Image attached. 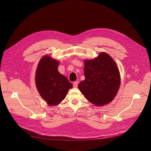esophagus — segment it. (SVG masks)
Returning a JSON list of instances; mask_svg holds the SVG:
<instances>
[{
    "label": "esophagus",
    "mask_w": 151,
    "mask_h": 151,
    "mask_svg": "<svg viewBox=\"0 0 151 151\" xmlns=\"http://www.w3.org/2000/svg\"><path fill=\"white\" fill-rule=\"evenodd\" d=\"M78 84H79V82L78 81H76L74 83V84H73V86L74 87V88H77V86H78Z\"/></svg>",
    "instance_id": "obj_1"
}]
</instances>
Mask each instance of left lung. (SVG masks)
Returning <instances> with one entry per match:
<instances>
[{"label": "left lung", "mask_w": 151, "mask_h": 151, "mask_svg": "<svg viewBox=\"0 0 151 151\" xmlns=\"http://www.w3.org/2000/svg\"><path fill=\"white\" fill-rule=\"evenodd\" d=\"M85 80L79 89L91 103L104 106L112 101L120 85V72L116 63L108 54L100 53L92 60H84Z\"/></svg>", "instance_id": "8db88e82"}]
</instances>
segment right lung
Instances as JSON below:
<instances>
[{
  "mask_svg": "<svg viewBox=\"0 0 151 151\" xmlns=\"http://www.w3.org/2000/svg\"><path fill=\"white\" fill-rule=\"evenodd\" d=\"M59 62L51 57L45 55L36 68V86L42 98L50 106H55L65 99L72 84L59 73Z\"/></svg>",
  "mask_w": 151,
  "mask_h": 151,
  "instance_id": "obj_1",
  "label": "right lung"
}]
</instances>
